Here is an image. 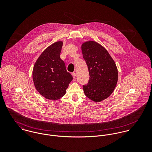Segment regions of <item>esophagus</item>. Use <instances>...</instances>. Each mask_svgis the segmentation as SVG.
<instances>
[{
	"label": "esophagus",
	"instance_id": "esophagus-1",
	"mask_svg": "<svg viewBox=\"0 0 152 152\" xmlns=\"http://www.w3.org/2000/svg\"><path fill=\"white\" fill-rule=\"evenodd\" d=\"M71 74H72V76L73 77V78H75V77H76V73H75V72H72Z\"/></svg>",
	"mask_w": 152,
	"mask_h": 152
}]
</instances>
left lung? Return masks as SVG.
<instances>
[{"label": "left lung", "instance_id": "obj_1", "mask_svg": "<svg viewBox=\"0 0 152 152\" xmlns=\"http://www.w3.org/2000/svg\"><path fill=\"white\" fill-rule=\"evenodd\" d=\"M81 48L90 77L87 85L83 86L85 95L94 102H101L109 96L116 87L117 67L101 44L89 41L83 44Z\"/></svg>", "mask_w": 152, "mask_h": 152}]
</instances>
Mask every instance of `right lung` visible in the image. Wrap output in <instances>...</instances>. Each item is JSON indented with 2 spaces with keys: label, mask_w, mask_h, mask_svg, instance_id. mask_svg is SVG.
I'll return each mask as SVG.
<instances>
[{
  "label": "right lung",
  "mask_w": 152,
  "mask_h": 152,
  "mask_svg": "<svg viewBox=\"0 0 152 152\" xmlns=\"http://www.w3.org/2000/svg\"><path fill=\"white\" fill-rule=\"evenodd\" d=\"M62 46L63 42H57L48 47L33 67L34 86L40 94L50 100H57L64 96L73 79L60 58Z\"/></svg>",
  "instance_id": "1"
}]
</instances>
